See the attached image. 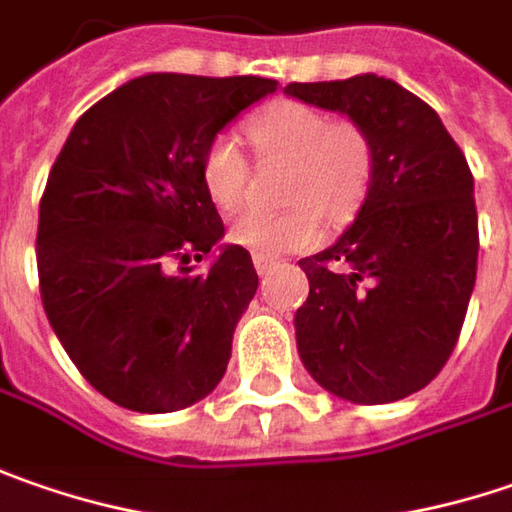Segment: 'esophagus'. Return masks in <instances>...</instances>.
Listing matches in <instances>:
<instances>
[{"label":"esophagus","mask_w":512,"mask_h":512,"mask_svg":"<svg viewBox=\"0 0 512 512\" xmlns=\"http://www.w3.org/2000/svg\"><path fill=\"white\" fill-rule=\"evenodd\" d=\"M257 275H272L278 269V257L272 255H255Z\"/></svg>","instance_id":"esophagus-1"}]
</instances>
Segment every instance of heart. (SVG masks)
<instances>
[{"instance_id": "heart-1", "label": "heart", "mask_w": 512, "mask_h": 512, "mask_svg": "<svg viewBox=\"0 0 512 512\" xmlns=\"http://www.w3.org/2000/svg\"><path fill=\"white\" fill-rule=\"evenodd\" d=\"M249 134L263 154L292 160L286 183L289 209H252L232 226L234 243L257 255H283L315 246L329 223H349L367 200L375 148L364 128L335 123L306 102L280 100L257 111ZM203 186L217 209L234 212L249 197V160L232 134H217L203 151Z\"/></svg>"}]
</instances>
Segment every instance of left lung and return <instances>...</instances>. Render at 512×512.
<instances>
[{
	"label": "left lung",
	"instance_id": "8db88e82",
	"mask_svg": "<svg viewBox=\"0 0 512 512\" xmlns=\"http://www.w3.org/2000/svg\"><path fill=\"white\" fill-rule=\"evenodd\" d=\"M283 91L346 114L375 148L355 223L335 246L300 260L309 278L295 312L300 361L352 404L401 401L453 355L476 286L470 166L433 108L392 79L361 74Z\"/></svg>",
	"mask_w": 512,
	"mask_h": 512
}]
</instances>
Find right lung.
Instances as JSON below:
<instances>
[{
    "mask_svg": "<svg viewBox=\"0 0 512 512\" xmlns=\"http://www.w3.org/2000/svg\"><path fill=\"white\" fill-rule=\"evenodd\" d=\"M260 77L145 74L71 128L39 203L45 315L82 378L134 412L206 398L257 292L252 255L216 246L223 220L203 151L240 111L275 94ZM213 254L206 273L191 259Z\"/></svg>",
    "mask_w": 512,
    "mask_h": 512,
    "instance_id": "1",
    "label": "right lung"
}]
</instances>
